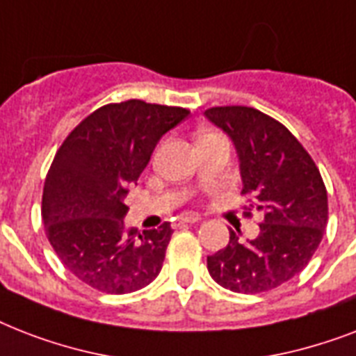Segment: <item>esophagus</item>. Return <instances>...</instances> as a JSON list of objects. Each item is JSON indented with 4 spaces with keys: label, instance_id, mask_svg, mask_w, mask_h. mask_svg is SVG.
Listing matches in <instances>:
<instances>
[{
    "label": "esophagus",
    "instance_id": "obj_1",
    "mask_svg": "<svg viewBox=\"0 0 356 356\" xmlns=\"http://www.w3.org/2000/svg\"><path fill=\"white\" fill-rule=\"evenodd\" d=\"M203 218L200 216V214H183L181 216V220H179V223H200Z\"/></svg>",
    "mask_w": 356,
    "mask_h": 356
}]
</instances>
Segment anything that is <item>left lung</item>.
Here are the masks:
<instances>
[{"mask_svg":"<svg viewBox=\"0 0 356 356\" xmlns=\"http://www.w3.org/2000/svg\"><path fill=\"white\" fill-rule=\"evenodd\" d=\"M205 118L233 140L242 194L262 214L259 236L207 257L218 284L238 293L281 286L309 264L327 227V190L320 170L282 123L251 107H212ZM249 214V212H248Z\"/></svg>","mask_w":356,"mask_h":356,"instance_id":"1","label":"left lung"}]
</instances>
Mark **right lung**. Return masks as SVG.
<instances>
[{
    "label": "right lung",
    "instance_id": "add662e5",
    "mask_svg": "<svg viewBox=\"0 0 356 356\" xmlns=\"http://www.w3.org/2000/svg\"><path fill=\"white\" fill-rule=\"evenodd\" d=\"M190 111L140 99L97 108L70 133L53 159L42 194V222L58 259L77 279L107 293L147 286L172 238L159 229H127L125 195L159 140Z\"/></svg>",
    "mask_w": 356,
    "mask_h": 356
}]
</instances>
